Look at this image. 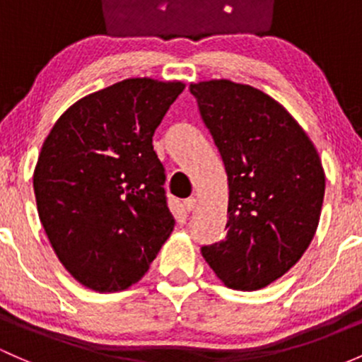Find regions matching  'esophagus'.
Returning <instances> with one entry per match:
<instances>
[{"label":"esophagus","instance_id":"1","mask_svg":"<svg viewBox=\"0 0 362 362\" xmlns=\"http://www.w3.org/2000/svg\"><path fill=\"white\" fill-rule=\"evenodd\" d=\"M197 207V198H188V200H185V211L186 212H192L193 209Z\"/></svg>","mask_w":362,"mask_h":362}]
</instances>
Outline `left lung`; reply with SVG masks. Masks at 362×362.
<instances>
[{
    "label": "left lung",
    "instance_id": "8db88e82",
    "mask_svg": "<svg viewBox=\"0 0 362 362\" xmlns=\"http://www.w3.org/2000/svg\"><path fill=\"white\" fill-rule=\"evenodd\" d=\"M228 174L226 238L202 247L217 278L254 291L291 269L313 242L325 170L305 131L266 93L228 79L189 84Z\"/></svg>",
    "mask_w": 362,
    "mask_h": 362
}]
</instances>
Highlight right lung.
Wrapping results in <instances>:
<instances>
[{
	"label": "right lung",
	"mask_w": 362,
	"mask_h": 362,
	"mask_svg": "<svg viewBox=\"0 0 362 362\" xmlns=\"http://www.w3.org/2000/svg\"><path fill=\"white\" fill-rule=\"evenodd\" d=\"M185 84L124 79L69 107L34 169L37 214L57 257L100 293L138 283L174 229L153 133Z\"/></svg>",
	"instance_id": "obj_1"
}]
</instances>
